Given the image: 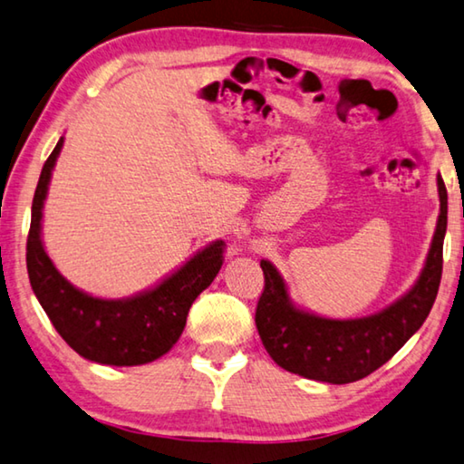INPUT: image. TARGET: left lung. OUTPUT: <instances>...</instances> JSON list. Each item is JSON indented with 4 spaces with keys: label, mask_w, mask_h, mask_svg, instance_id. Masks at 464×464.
<instances>
[{
    "label": "left lung",
    "mask_w": 464,
    "mask_h": 464,
    "mask_svg": "<svg viewBox=\"0 0 464 464\" xmlns=\"http://www.w3.org/2000/svg\"><path fill=\"white\" fill-rule=\"evenodd\" d=\"M440 216L434 240L417 284L382 313L333 321L298 310L287 298L285 282L269 261H261L265 287L255 323L277 366L318 382L347 384L366 378L389 362L428 318L442 279V246L448 195L438 177Z\"/></svg>",
    "instance_id": "1"
}]
</instances>
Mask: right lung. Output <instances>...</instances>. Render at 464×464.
Segmentation results:
<instances>
[{
    "instance_id": "right-lung-1",
    "label": "right lung",
    "mask_w": 464,
    "mask_h": 464,
    "mask_svg": "<svg viewBox=\"0 0 464 464\" xmlns=\"http://www.w3.org/2000/svg\"><path fill=\"white\" fill-rule=\"evenodd\" d=\"M61 148L63 138L44 162L33 199L26 240L33 292L59 335L82 358L109 366L154 362L179 341L191 304L222 269L226 245L222 240L211 242L160 285L135 298L101 300L75 290L51 263L41 240L43 203Z\"/></svg>"
}]
</instances>
